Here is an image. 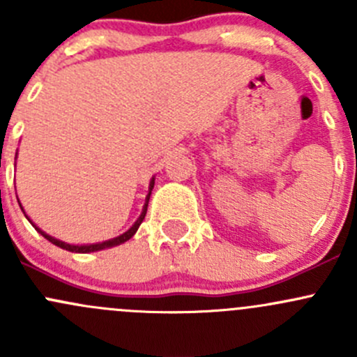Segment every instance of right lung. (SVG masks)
Instances as JSON below:
<instances>
[{"mask_svg":"<svg viewBox=\"0 0 357 357\" xmlns=\"http://www.w3.org/2000/svg\"><path fill=\"white\" fill-rule=\"evenodd\" d=\"M152 188H153V181H152V185H150V190H152ZM150 193H152V192H150ZM150 193H149V197H146V204H145V207H143V212H142V215H139V218H138V221H136L135 225H132L131 228L128 229V231L122 233L121 236H117V238L107 240V242H102V243H93V245H68V243H66V242H60V240H56V238H53V236L46 235V233H45V231H41V229H39V228H36V229H38V231L41 233V235L45 236L46 240H50V242H52V243H55L56 247L66 248V250H70V252H81V254H86V252H96V250H102V248H109V247H114V245H121V243L128 242V240L131 238V236L135 235L136 231H138L139 225H142L143 219H145L146 207H149Z\"/></svg>","mask_w":357,"mask_h":357,"instance_id":"add662e5","label":"right lung"}]
</instances>
